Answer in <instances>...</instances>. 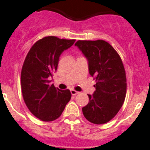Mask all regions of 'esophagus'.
<instances>
[{"label": "esophagus", "mask_w": 150, "mask_h": 150, "mask_svg": "<svg viewBox=\"0 0 150 150\" xmlns=\"http://www.w3.org/2000/svg\"><path fill=\"white\" fill-rule=\"evenodd\" d=\"M70 93H71L72 95H76V94H78L79 92H77V91L74 90V89H71V90H70Z\"/></svg>", "instance_id": "esophagus-1"}]
</instances>
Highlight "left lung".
<instances>
[{
    "mask_svg": "<svg viewBox=\"0 0 150 150\" xmlns=\"http://www.w3.org/2000/svg\"><path fill=\"white\" fill-rule=\"evenodd\" d=\"M75 46L87 58L89 73L96 80V90L88 94L89 103L82 113L91 123L104 124L116 116L124 102L127 84L123 62L104 40H79Z\"/></svg>",
    "mask_w": 150,
    "mask_h": 150,
    "instance_id": "1",
    "label": "left lung"
}]
</instances>
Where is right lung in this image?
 <instances>
[{
	"mask_svg": "<svg viewBox=\"0 0 150 150\" xmlns=\"http://www.w3.org/2000/svg\"><path fill=\"white\" fill-rule=\"evenodd\" d=\"M75 39L46 37L37 41L27 53L21 72L22 92L31 113L43 121H52L61 115L71 98L69 89L61 90L51 85L61 53Z\"/></svg>",
	"mask_w": 150,
	"mask_h": 150,
	"instance_id": "obj_1",
	"label": "right lung"
}]
</instances>
